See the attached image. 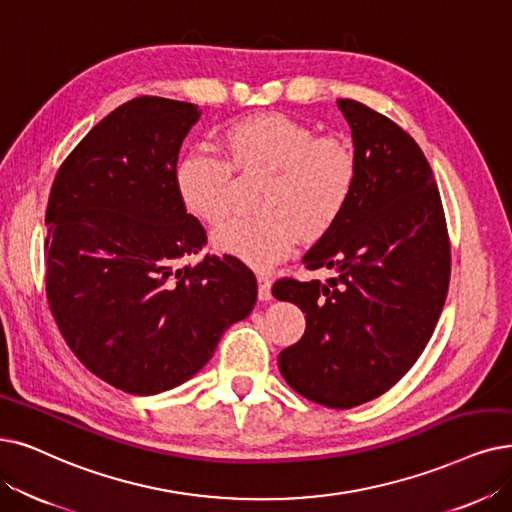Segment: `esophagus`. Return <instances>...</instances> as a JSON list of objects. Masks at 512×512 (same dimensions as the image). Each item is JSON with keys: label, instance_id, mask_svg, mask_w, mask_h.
I'll return each mask as SVG.
<instances>
[{"label": "esophagus", "instance_id": "esophagus-1", "mask_svg": "<svg viewBox=\"0 0 512 512\" xmlns=\"http://www.w3.org/2000/svg\"><path fill=\"white\" fill-rule=\"evenodd\" d=\"M256 277H258V298L260 300H271L273 298V294H271V285H273L271 277L264 275V273H258Z\"/></svg>", "mask_w": 512, "mask_h": 512}]
</instances>
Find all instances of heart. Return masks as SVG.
I'll return each mask as SVG.
<instances>
[{
  "instance_id": "heart-1",
  "label": "heart",
  "mask_w": 512,
  "mask_h": 512,
  "mask_svg": "<svg viewBox=\"0 0 512 512\" xmlns=\"http://www.w3.org/2000/svg\"><path fill=\"white\" fill-rule=\"evenodd\" d=\"M224 161L206 151L182 155L174 187L182 206L206 224L233 208V176L267 174L254 197V216L231 218L214 233L222 252L250 267H271L288 256L296 239L313 241L332 229L355 187L357 163L340 138L315 136L300 121L264 113L243 117L222 132Z\"/></svg>"
}]
</instances>
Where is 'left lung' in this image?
Returning <instances> with one entry per match:
<instances>
[{"instance_id": "obj_1", "label": "left lung", "mask_w": 512, "mask_h": 512, "mask_svg": "<svg viewBox=\"0 0 512 512\" xmlns=\"http://www.w3.org/2000/svg\"><path fill=\"white\" fill-rule=\"evenodd\" d=\"M351 126L357 176L340 218L304 254L321 281L281 279L277 300L300 306L306 330L279 353L296 393L334 410L397 384L431 340L449 285V239L431 166L395 121L338 100Z\"/></svg>"}]
</instances>
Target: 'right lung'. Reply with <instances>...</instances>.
<instances>
[{
	"label": "right lung",
	"instance_id": "obj_1",
	"mask_svg": "<svg viewBox=\"0 0 512 512\" xmlns=\"http://www.w3.org/2000/svg\"><path fill=\"white\" fill-rule=\"evenodd\" d=\"M201 111L140 96L96 124L60 166L46 212V290L58 330L92 374L157 395L206 365L256 304L254 273L199 254L208 237L174 187Z\"/></svg>",
	"mask_w": 512,
	"mask_h": 512
}]
</instances>
